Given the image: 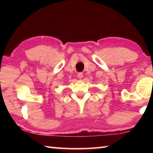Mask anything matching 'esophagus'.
<instances>
[{
    "label": "esophagus",
    "instance_id": "1",
    "mask_svg": "<svg viewBox=\"0 0 153 153\" xmlns=\"http://www.w3.org/2000/svg\"><path fill=\"white\" fill-rule=\"evenodd\" d=\"M77 77H78L79 79H82V77H84V74H83V73H82V72H80V73L77 74Z\"/></svg>",
    "mask_w": 153,
    "mask_h": 153
}]
</instances>
